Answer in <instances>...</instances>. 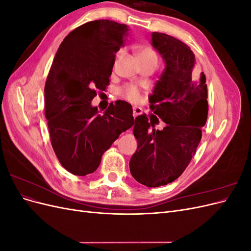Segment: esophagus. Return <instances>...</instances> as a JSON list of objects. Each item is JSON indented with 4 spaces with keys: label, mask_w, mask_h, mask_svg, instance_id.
I'll list each match as a JSON object with an SVG mask.
<instances>
[{
    "label": "esophagus",
    "mask_w": 251,
    "mask_h": 251,
    "mask_svg": "<svg viewBox=\"0 0 251 251\" xmlns=\"http://www.w3.org/2000/svg\"><path fill=\"white\" fill-rule=\"evenodd\" d=\"M142 113V109L139 108V107H134L133 108V116L134 117H137L138 115H140V114Z\"/></svg>",
    "instance_id": "34e87169"
}]
</instances>
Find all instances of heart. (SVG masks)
<instances>
[{"mask_svg": "<svg viewBox=\"0 0 251 251\" xmlns=\"http://www.w3.org/2000/svg\"><path fill=\"white\" fill-rule=\"evenodd\" d=\"M121 52L123 51L120 50L118 52V54H120ZM138 56L141 62H144V60H156V62H158L157 53L151 47H142L138 51ZM120 94L125 98V100L133 103L140 102L143 97L141 89L138 86L134 85V83H127V85H126L123 89H121Z\"/></svg>", "mask_w": 251, "mask_h": 251, "instance_id": "1", "label": "heart"}]
</instances>
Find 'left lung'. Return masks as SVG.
<instances>
[{"mask_svg":"<svg viewBox=\"0 0 251 251\" xmlns=\"http://www.w3.org/2000/svg\"><path fill=\"white\" fill-rule=\"evenodd\" d=\"M151 45L162 55L165 70L149 98L151 111L167 126L156 130L158 120L146 114L135 118L137 151L130 160L132 176L148 187L176 180L195 156L208 114L206 77L196 67L187 45L165 33H151ZM152 127L151 128L150 126Z\"/></svg>","mask_w":251,"mask_h":251,"instance_id":"1","label":"left lung"}]
</instances>
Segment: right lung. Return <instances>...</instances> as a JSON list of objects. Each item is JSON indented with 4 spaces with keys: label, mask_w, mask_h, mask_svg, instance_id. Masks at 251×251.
<instances>
[{
    "label": "right lung",
    "mask_w": 251,
    "mask_h": 251,
    "mask_svg": "<svg viewBox=\"0 0 251 251\" xmlns=\"http://www.w3.org/2000/svg\"><path fill=\"white\" fill-rule=\"evenodd\" d=\"M126 24L96 20L68 34L56 52L45 85V116L50 140L64 168L76 176L93 173L103 153L134 125L132 105L117 100L98 114L91 101L105 91Z\"/></svg>",
    "instance_id": "right-lung-1"
}]
</instances>
